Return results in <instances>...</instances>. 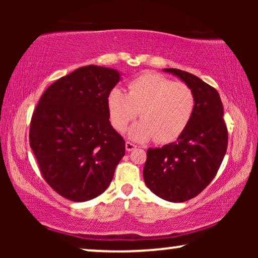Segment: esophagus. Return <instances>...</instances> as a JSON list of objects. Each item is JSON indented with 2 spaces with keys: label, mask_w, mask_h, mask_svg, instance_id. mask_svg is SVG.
I'll return each mask as SVG.
<instances>
[{
  "label": "esophagus",
  "mask_w": 258,
  "mask_h": 258,
  "mask_svg": "<svg viewBox=\"0 0 258 258\" xmlns=\"http://www.w3.org/2000/svg\"><path fill=\"white\" fill-rule=\"evenodd\" d=\"M136 144H134L133 142H129V141H126L125 142V149L126 151H132L134 149H136Z\"/></svg>",
  "instance_id": "obj_1"
}]
</instances>
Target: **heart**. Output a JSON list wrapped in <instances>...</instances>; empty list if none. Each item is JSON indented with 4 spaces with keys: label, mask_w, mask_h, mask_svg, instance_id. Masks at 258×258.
Listing matches in <instances>:
<instances>
[{
    "label": "heart",
    "mask_w": 258,
    "mask_h": 258,
    "mask_svg": "<svg viewBox=\"0 0 258 258\" xmlns=\"http://www.w3.org/2000/svg\"><path fill=\"white\" fill-rule=\"evenodd\" d=\"M107 104L110 123L117 132H123L140 111L142 119L130 128L129 136L168 143L177 139L191 121L196 97L188 84L144 73L129 82L128 94L112 89Z\"/></svg>",
    "instance_id": "heart-1"
}]
</instances>
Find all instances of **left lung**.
I'll return each instance as SVG.
<instances>
[{
  "instance_id": "1",
  "label": "left lung",
  "mask_w": 258,
  "mask_h": 258,
  "mask_svg": "<svg viewBox=\"0 0 258 258\" xmlns=\"http://www.w3.org/2000/svg\"><path fill=\"white\" fill-rule=\"evenodd\" d=\"M191 88L196 108L176 142L148 149L143 169L146 185L169 202L196 197L216 176L228 148L223 104L217 90L192 74L167 68Z\"/></svg>"
}]
</instances>
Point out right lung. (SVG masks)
<instances>
[{
  "mask_svg": "<svg viewBox=\"0 0 258 258\" xmlns=\"http://www.w3.org/2000/svg\"><path fill=\"white\" fill-rule=\"evenodd\" d=\"M118 81L115 69L82 67L49 86L35 108L30 148L44 181L67 200L101 195L124 156L125 142L109 122L107 104Z\"/></svg>",
  "mask_w": 258,
  "mask_h": 258,
  "instance_id": "add662e5",
  "label": "right lung"
}]
</instances>
